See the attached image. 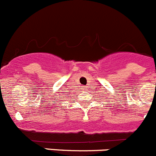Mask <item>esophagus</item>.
Listing matches in <instances>:
<instances>
[{
  "instance_id": "esophagus-1",
  "label": "esophagus",
  "mask_w": 156,
  "mask_h": 156,
  "mask_svg": "<svg viewBox=\"0 0 156 156\" xmlns=\"http://www.w3.org/2000/svg\"><path fill=\"white\" fill-rule=\"evenodd\" d=\"M83 89H85V87H83Z\"/></svg>"
}]
</instances>
